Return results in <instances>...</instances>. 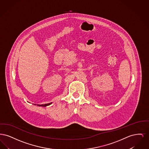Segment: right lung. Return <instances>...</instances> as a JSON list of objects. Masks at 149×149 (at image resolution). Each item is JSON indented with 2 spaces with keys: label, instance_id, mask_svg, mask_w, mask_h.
I'll list each match as a JSON object with an SVG mask.
<instances>
[{
  "label": "right lung",
  "instance_id": "obj_1",
  "mask_svg": "<svg viewBox=\"0 0 149 149\" xmlns=\"http://www.w3.org/2000/svg\"><path fill=\"white\" fill-rule=\"evenodd\" d=\"M52 104V102L51 103H47V104H37V106H38L39 107H45L47 106H49L50 104ZM34 105H36L35 104H34Z\"/></svg>",
  "mask_w": 149,
  "mask_h": 149
}]
</instances>
